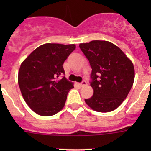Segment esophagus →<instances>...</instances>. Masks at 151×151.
Masks as SVG:
<instances>
[{"label":"esophagus","mask_w":151,"mask_h":151,"mask_svg":"<svg viewBox=\"0 0 151 151\" xmlns=\"http://www.w3.org/2000/svg\"><path fill=\"white\" fill-rule=\"evenodd\" d=\"M86 82H85V81H83V82H81V83H78V85H79L80 87H82V86H85V85H86Z\"/></svg>","instance_id":"esophagus-1"}]
</instances>
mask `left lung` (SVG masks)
I'll list each match as a JSON object with an SVG mask.
<instances>
[{
  "label": "left lung",
  "instance_id": "1",
  "mask_svg": "<svg viewBox=\"0 0 151 151\" xmlns=\"http://www.w3.org/2000/svg\"><path fill=\"white\" fill-rule=\"evenodd\" d=\"M92 69L91 86L94 94L85 99L92 110L107 113L120 106L134 80L132 62L119 47L107 41L94 40L79 45Z\"/></svg>",
  "mask_w": 151,
  "mask_h": 151
}]
</instances>
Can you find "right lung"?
I'll use <instances>...</instances> for the list:
<instances>
[{
  "mask_svg": "<svg viewBox=\"0 0 151 151\" xmlns=\"http://www.w3.org/2000/svg\"><path fill=\"white\" fill-rule=\"evenodd\" d=\"M76 45L47 43L33 50L21 63L18 83L28 106L42 116L55 115L64 107L73 83L65 77L63 63Z\"/></svg>",
  "mask_w": 151,
  "mask_h": 151,
  "instance_id": "right-lung-1",
  "label": "right lung"
}]
</instances>
